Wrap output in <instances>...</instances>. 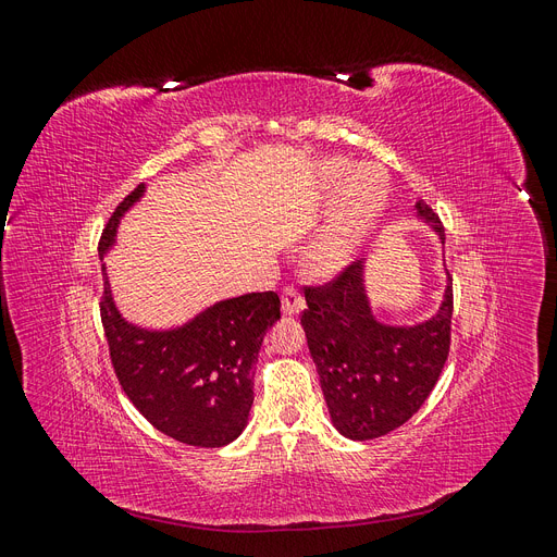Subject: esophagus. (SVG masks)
<instances>
[{
  "mask_svg": "<svg viewBox=\"0 0 557 557\" xmlns=\"http://www.w3.org/2000/svg\"><path fill=\"white\" fill-rule=\"evenodd\" d=\"M281 305L285 315H297L301 309H305V297L299 295L295 285H285L283 295H281Z\"/></svg>",
  "mask_w": 557,
  "mask_h": 557,
  "instance_id": "34e87169",
  "label": "esophagus"
}]
</instances>
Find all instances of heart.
<instances>
[{
  "label": "heart",
  "instance_id": "b5f03b06",
  "mask_svg": "<svg viewBox=\"0 0 557 557\" xmlns=\"http://www.w3.org/2000/svg\"><path fill=\"white\" fill-rule=\"evenodd\" d=\"M346 173L348 162L344 160L323 164V181L330 190H339V197L334 201L327 225L307 250V264L318 276L339 274L356 258L387 199V178L376 166H358L348 177Z\"/></svg>",
  "mask_w": 557,
  "mask_h": 557
}]
</instances>
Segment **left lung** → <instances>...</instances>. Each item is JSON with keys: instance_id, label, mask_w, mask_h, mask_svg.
I'll list each match as a JSON object with an SVG mask.
<instances>
[{"instance_id": "obj_1", "label": "left lung", "mask_w": 557, "mask_h": 557, "mask_svg": "<svg viewBox=\"0 0 557 557\" xmlns=\"http://www.w3.org/2000/svg\"><path fill=\"white\" fill-rule=\"evenodd\" d=\"M416 211L444 244L440 215L425 201H418ZM362 269L356 260L323 285H305L307 309L301 313L332 423L356 442L397 430L423 407L448 358L453 315L448 281L440 311L425 323H379L364 293Z\"/></svg>"}]
</instances>
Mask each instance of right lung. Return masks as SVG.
<instances>
[{
  "instance_id": "1",
  "label": "right lung",
  "mask_w": 557,
  "mask_h": 557,
  "mask_svg": "<svg viewBox=\"0 0 557 557\" xmlns=\"http://www.w3.org/2000/svg\"><path fill=\"white\" fill-rule=\"evenodd\" d=\"M144 195L129 193L99 239V256L113 246L121 215ZM107 274V267L102 264ZM113 372L150 425L172 440L218 448L237 440L252 407V364L267 330L281 318L276 293L232 297L176 330H141L117 313L104 283L99 301Z\"/></svg>"
}]
</instances>
